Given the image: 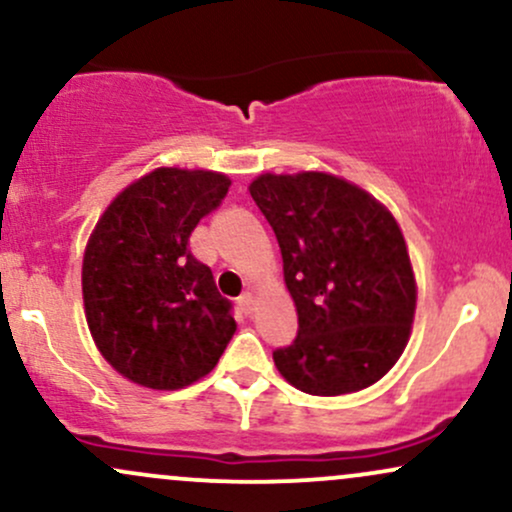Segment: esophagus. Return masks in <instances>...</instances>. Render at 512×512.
<instances>
[{"label": "esophagus", "mask_w": 512, "mask_h": 512, "mask_svg": "<svg viewBox=\"0 0 512 512\" xmlns=\"http://www.w3.org/2000/svg\"><path fill=\"white\" fill-rule=\"evenodd\" d=\"M238 308H240V313L250 315L252 310H255V296H252L250 291L240 293V298H238Z\"/></svg>", "instance_id": "esophagus-1"}]
</instances>
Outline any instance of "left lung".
Segmentation results:
<instances>
[{"label":"left lung","instance_id":"obj_1","mask_svg":"<svg viewBox=\"0 0 512 512\" xmlns=\"http://www.w3.org/2000/svg\"><path fill=\"white\" fill-rule=\"evenodd\" d=\"M272 226L298 334L279 373L317 397L378 383L407 346L416 284L397 221L361 187L327 173L260 175L250 185Z\"/></svg>","mask_w":512,"mask_h":512}]
</instances>
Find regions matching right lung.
Returning <instances> with one entry per match:
<instances>
[{"mask_svg":"<svg viewBox=\"0 0 512 512\" xmlns=\"http://www.w3.org/2000/svg\"><path fill=\"white\" fill-rule=\"evenodd\" d=\"M228 187L211 170L158 168L120 192L91 233L81 272L88 330L132 383H195L236 332L233 303L190 252V233Z\"/></svg>","mask_w":512,"mask_h":512,"instance_id":"add662e5","label":"right lung"}]
</instances>
